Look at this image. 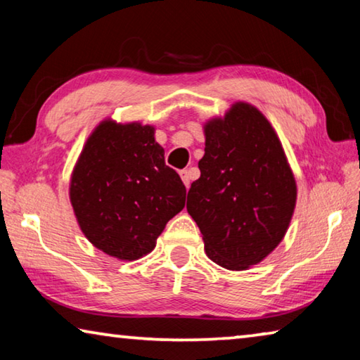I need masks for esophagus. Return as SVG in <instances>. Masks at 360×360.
<instances>
[{
	"instance_id": "esophagus-1",
	"label": "esophagus",
	"mask_w": 360,
	"mask_h": 360,
	"mask_svg": "<svg viewBox=\"0 0 360 360\" xmlns=\"http://www.w3.org/2000/svg\"><path fill=\"white\" fill-rule=\"evenodd\" d=\"M179 176H181L182 182H184V186L188 188V186H191V176H188V172H187V169H181V172H179Z\"/></svg>"
}]
</instances>
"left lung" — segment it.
<instances>
[{
	"label": "left lung",
	"mask_w": 360,
	"mask_h": 360,
	"mask_svg": "<svg viewBox=\"0 0 360 360\" xmlns=\"http://www.w3.org/2000/svg\"><path fill=\"white\" fill-rule=\"evenodd\" d=\"M200 178L187 212L206 255L227 270H248L275 251L289 229L297 182L281 141L257 108L235 101L203 124Z\"/></svg>",
	"instance_id": "left-lung-1"
}]
</instances>
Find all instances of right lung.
Returning <instances> with one entry per match:
<instances>
[{"instance_id": "obj_1", "label": "right lung", "mask_w": 360, "mask_h": 360, "mask_svg": "<svg viewBox=\"0 0 360 360\" xmlns=\"http://www.w3.org/2000/svg\"><path fill=\"white\" fill-rule=\"evenodd\" d=\"M155 127L103 119L90 133L70 179L79 229L117 260L148 255L172 217L184 208L186 187L165 165Z\"/></svg>"}]
</instances>
